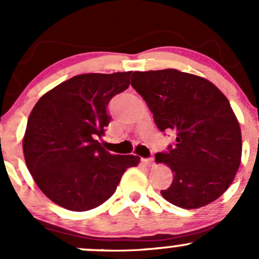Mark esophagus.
Returning a JSON list of instances; mask_svg holds the SVG:
<instances>
[{"mask_svg": "<svg viewBox=\"0 0 259 259\" xmlns=\"http://www.w3.org/2000/svg\"><path fill=\"white\" fill-rule=\"evenodd\" d=\"M142 163L144 164V165H146V166H150V165H153L154 159H153V158H149V159H142Z\"/></svg>", "mask_w": 259, "mask_h": 259, "instance_id": "1", "label": "esophagus"}]
</instances>
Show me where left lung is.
<instances>
[{
    "mask_svg": "<svg viewBox=\"0 0 259 259\" xmlns=\"http://www.w3.org/2000/svg\"><path fill=\"white\" fill-rule=\"evenodd\" d=\"M132 86L143 96L160 132L176 133V144L155 154L174 179L161 195L184 209L218 199L241 164L242 134L228 99L204 77L179 70L135 71Z\"/></svg>",
    "mask_w": 259,
    "mask_h": 259,
    "instance_id": "left-lung-1",
    "label": "left lung"
}]
</instances>
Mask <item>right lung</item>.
Segmentation results:
<instances>
[{
	"label": "right lung",
	"instance_id": "1",
	"mask_svg": "<svg viewBox=\"0 0 259 259\" xmlns=\"http://www.w3.org/2000/svg\"><path fill=\"white\" fill-rule=\"evenodd\" d=\"M133 71L83 74L41 96L28 116L22 148L41 192L72 211L94 209L116 190L137 155L110 154L99 138L110 122L109 101L126 90Z\"/></svg>",
	"mask_w": 259,
	"mask_h": 259
}]
</instances>
